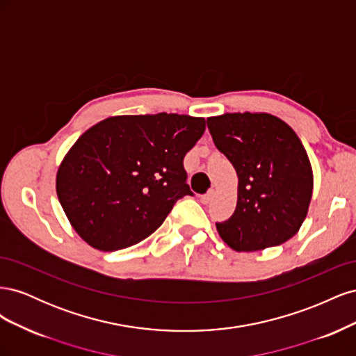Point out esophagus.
Listing matches in <instances>:
<instances>
[{"label":"esophagus","instance_id":"obj_1","mask_svg":"<svg viewBox=\"0 0 356 356\" xmlns=\"http://www.w3.org/2000/svg\"><path fill=\"white\" fill-rule=\"evenodd\" d=\"M213 195H215V191H213V190H209V191L207 193V195H203V196H200V202H202L203 204H207V203H209V202L212 200Z\"/></svg>","mask_w":356,"mask_h":356}]
</instances>
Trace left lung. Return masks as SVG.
Masks as SVG:
<instances>
[{
    "mask_svg": "<svg viewBox=\"0 0 356 356\" xmlns=\"http://www.w3.org/2000/svg\"><path fill=\"white\" fill-rule=\"evenodd\" d=\"M207 123L239 179L234 213L217 222L221 239L234 251L254 252L293 238L314 191V172L297 134L267 113H225Z\"/></svg>",
    "mask_w": 356,
    "mask_h": 356,
    "instance_id": "8db88e82",
    "label": "left lung"
}]
</instances>
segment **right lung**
I'll use <instances>...</instances> for the list:
<instances>
[{
	"label": "right lung",
	"mask_w": 356,
	"mask_h": 356,
	"mask_svg": "<svg viewBox=\"0 0 356 356\" xmlns=\"http://www.w3.org/2000/svg\"><path fill=\"white\" fill-rule=\"evenodd\" d=\"M186 114L114 115L88 129L60 161L56 193L72 229L99 251L154 233L193 195L182 166L204 132Z\"/></svg>",
	"instance_id": "1"
}]
</instances>
